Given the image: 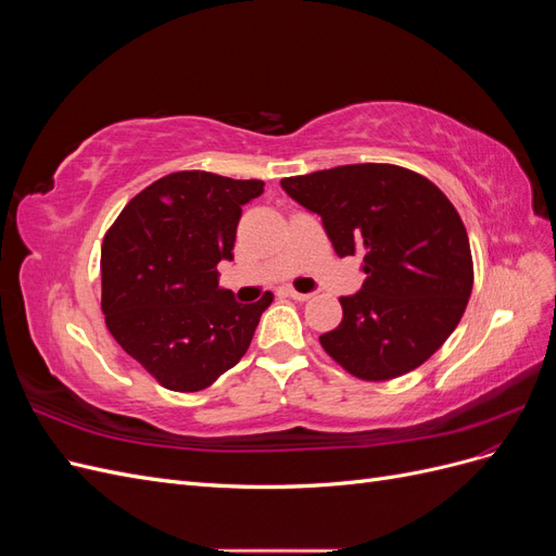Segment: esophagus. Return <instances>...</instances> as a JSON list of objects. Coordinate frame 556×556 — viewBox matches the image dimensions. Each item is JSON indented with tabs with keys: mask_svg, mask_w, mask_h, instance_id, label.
Instances as JSON below:
<instances>
[{
	"mask_svg": "<svg viewBox=\"0 0 556 556\" xmlns=\"http://www.w3.org/2000/svg\"><path fill=\"white\" fill-rule=\"evenodd\" d=\"M285 294H288L290 299H296V301H308L313 296V292H296L292 288H285Z\"/></svg>",
	"mask_w": 556,
	"mask_h": 556,
	"instance_id": "obj_1",
	"label": "esophagus"
}]
</instances>
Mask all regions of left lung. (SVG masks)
Returning a JSON list of instances; mask_svg holds the SVG:
<instances>
[{
  "mask_svg": "<svg viewBox=\"0 0 556 556\" xmlns=\"http://www.w3.org/2000/svg\"><path fill=\"white\" fill-rule=\"evenodd\" d=\"M323 217L339 257L362 255V290L341 296V325L319 336L362 380L413 371L459 325L473 290L468 233L431 180L394 164H345L280 180Z\"/></svg>",
  "mask_w": 556,
  "mask_h": 556,
  "instance_id": "8db88e82",
  "label": "left lung"
}]
</instances>
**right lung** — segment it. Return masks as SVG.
<instances>
[{
    "mask_svg": "<svg viewBox=\"0 0 556 556\" xmlns=\"http://www.w3.org/2000/svg\"><path fill=\"white\" fill-rule=\"evenodd\" d=\"M262 180L176 172L134 197L102 245V311L113 339L162 387L206 390L245 355L271 292L239 304L217 285L243 206Z\"/></svg>",
    "mask_w": 556,
    "mask_h": 556,
    "instance_id": "right-lung-1",
    "label": "right lung"
}]
</instances>
